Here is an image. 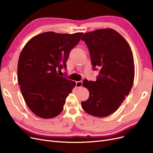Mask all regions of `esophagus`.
I'll return each instance as SVG.
<instances>
[{
	"mask_svg": "<svg viewBox=\"0 0 153 153\" xmlns=\"http://www.w3.org/2000/svg\"><path fill=\"white\" fill-rule=\"evenodd\" d=\"M82 85V81H77L76 82V86L77 88H81Z\"/></svg>",
	"mask_w": 153,
	"mask_h": 153,
	"instance_id": "34e87169",
	"label": "esophagus"
}]
</instances>
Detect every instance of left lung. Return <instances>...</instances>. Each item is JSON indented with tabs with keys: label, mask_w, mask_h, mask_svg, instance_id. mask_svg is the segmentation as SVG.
Masks as SVG:
<instances>
[{
	"label": "left lung",
	"mask_w": 153,
	"mask_h": 153,
	"mask_svg": "<svg viewBox=\"0 0 153 153\" xmlns=\"http://www.w3.org/2000/svg\"><path fill=\"white\" fill-rule=\"evenodd\" d=\"M90 52L96 81H83L90 96L81 102L84 111L103 117L115 112L131 91L135 76L134 58L129 44L111 28L86 33L81 37Z\"/></svg>",
	"instance_id": "1"
}]
</instances>
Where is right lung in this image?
<instances>
[{"instance_id":"obj_1","label":"right lung","mask_w":153,"mask_h":153,"mask_svg":"<svg viewBox=\"0 0 153 153\" xmlns=\"http://www.w3.org/2000/svg\"><path fill=\"white\" fill-rule=\"evenodd\" d=\"M83 33H42L32 38L22 50L18 63V79L27 106L44 119L60 114L65 98L76 82L60 76L72 49Z\"/></svg>"}]
</instances>
